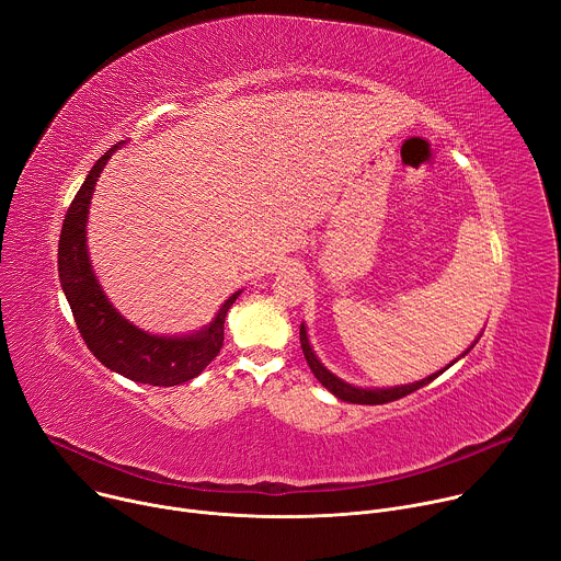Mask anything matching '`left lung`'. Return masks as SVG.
Here are the masks:
<instances>
[{
  "mask_svg": "<svg viewBox=\"0 0 561 561\" xmlns=\"http://www.w3.org/2000/svg\"><path fill=\"white\" fill-rule=\"evenodd\" d=\"M299 342H301V351H304V358H307V363H309V367H311V371H313V376L335 396V398H340V400H344V402H355V404H385V402H391V400H398V398H402V396H407V393H412V391H416V389H421V387H425V385H430L434 378H438L445 369H449L454 363H458L463 358V355H468L470 351H472V346L479 342V337L472 342V346L468 348V351H463L461 355H458L456 360H451L445 369H440V371H436V374H432V376H427V378H423V380H419V382H410V385H398V387H382V389H378V387H374V389H369V387H355V385H348V382H344L342 378H337L335 374H331L320 360H318V355H316V351H313V346H311V342H309V333H307V327H299Z\"/></svg>",
  "mask_w": 561,
  "mask_h": 561,
  "instance_id": "8db88e82",
  "label": "left lung"
}]
</instances>
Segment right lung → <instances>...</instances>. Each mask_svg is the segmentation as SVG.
I'll return each instance as SVG.
<instances>
[{
  "label": "right lung",
  "instance_id": "obj_1",
  "mask_svg": "<svg viewBox=\"0 0 561 561\" xmlns=\"http://www.w3.org/2000/svg\"><path fill=\"white\" fill-rule=\"evenodd\" d=\"M114 145L89 170L65 215L58 243V273L78 331L95 358L107 369L142 385L174 387L196 378L224 346V322L241 290L232 293L210 324L187 335H154L125 320L98 284L87 252V219L95 181L103 174Z\"/></svg>",
  "mask_w": 561,
  "mask_h": 561
}]
</instances>
